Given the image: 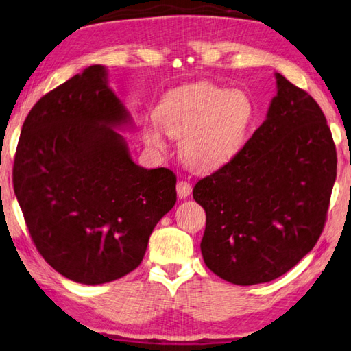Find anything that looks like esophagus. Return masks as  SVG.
Here are the masks:
<instances>
[{
  "label": "esophagus",
  "instance_id": "esophagus-1",
  "mask_svg": "<svg viewBox=\"0 0 351 351\" xmlns=\"http://www.w3.org/2000/svg\"><path fill=\"white\" fill-rule=\"evenodd\" d=\"M176 193L181 199H186V197H189L190 193H192V186H190L187 181H180L176 184Z\"/></svg>",
  "mask_w": 351,
  "mask_h": 351
}]
</instances>
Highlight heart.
<instances>
[{
    "instance_id": "obj_1",
    "label": "heart",
    "mask_w": 351,
    "mask_h": 351,
    "mask_svg": "<svg viewBox=\"0 0 351 351\" xmlns=\"http://www.w3.org/2000/svg\"><path fill=\"white\" fill-rule=\"evenodd\" d=\"M256 118L250 95L213 82H193L165 92L155 118L141 127L144 141L155 149L164 135L180 138L184 164L197 173H210L230 164L244 149Z\"/></svg>"
}]
</instances>
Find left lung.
Wrapping results in <instances>:
<instances>
[{"label": "left lung", "mask_w": 351, "mask_h": 351, "mask_svg": "<svg viewBox=\"0 0 351 351\" xmlns=\"http://www.w3.org/2000/svg\"><path fill=\"white\" fill-rule=\"evenodd\" d=\"M263 124L226 167L202 178L204 263L237 285L270 282L319 239L336 181V149L321 107L275 73Z\"/></svg>", "instance_id": "1"}]
</instances>
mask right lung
<instances>
[{"instance_id": "obj_1", "label": "right lung", "mask_w": 351, "mask_h": 351, "mask_svg": "<svg viewBox=\"0 0 351 351\" xmlns=\"http://www.w3.org/2000/svg\"><path fill=\"white\" fill-rule=\"evenodd\" d=\"M133 119L95 64L38 101L14 161V190L38 252L70 281L98 285L135 270L176 202L169 169L133 162L118 130Z\"/></svg>"}]
</instances>
